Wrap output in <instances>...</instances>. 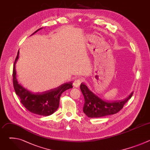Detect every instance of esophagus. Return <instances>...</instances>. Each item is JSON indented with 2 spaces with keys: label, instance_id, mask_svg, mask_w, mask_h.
I'll return each mask as SVG.
<instances>
[{
  "label": "esophagus",
  "instance_id": "esophagus-1",
  "mask_svg": "<svg viewBox=\"0 0 150 150\" xmlns=\"http://www.w3.org/2000/svg\"><path fill=\"white\" fill-rule=\"evenodd\" d=\"M81 83V81L79 79H75L74 81V86L75 87H79V85Z\"/></svg>",
  "mask_w": 150,
  "mask_h": 150
}]
</instances>
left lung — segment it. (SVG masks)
<instances>
[{
	"label": "left lung",
	"instance_id": "1",
	"mask_svg": "<svg viewBox=\"0 0 150 150\" xmlns=\"http://www.w3.org/2000/svg\"><path fill=\"white\" fill-rule=\"evenodd\" d=\"M80 89L85 100L83 107V113L91 118L100 117L117 113L133 95L132 93L123 100L110 102L99 97L84 83L81 84Z\"/></svg>",
	"mask_w": 150,
	"mask_h": 150
}]
</instances>
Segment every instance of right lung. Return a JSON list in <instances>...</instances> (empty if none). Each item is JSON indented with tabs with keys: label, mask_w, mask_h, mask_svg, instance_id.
<instances>
[{
	"label": "right lung",
	"mask_w": 150,
	"mask_h": 150,
	"mask_svg": "<svg viewBox=\"0 0 150 150\" xmlns=\"http://www.w3.org/2000/svg\"><path fill=\"white\" fill-rule=\"evenodd\" d=\"M42 28L38 29L32 35ZM19 52L14 62L13 68V84L16 95L21 103L30 112L44 116L52 115L59 106L61 94L67 90L73 88L72 83H63L57 88L43 93H33L18 83L16 79L15 63L18 59Z\"/></svg>",
	"instance_id": "add662e5"
}]
</instances>
